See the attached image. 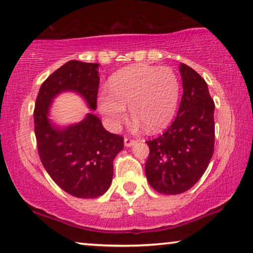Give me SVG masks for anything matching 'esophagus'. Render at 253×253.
<instances>
[{
	"label": "esophagus",
	"mask_w": 253,
	"mask_h": 253,
	"mask_svg": "<svg viewBox=\"0 0 253 253\" xmlns=\"http://www.w3.org/2000/svg\"><path fill=\"white\" fill-rule=\"evenodd\" d=\"M124 142H125V145L126 146H133L135 143H136V139L130 138V137H125V139H124Z\"/></svg>",
	"instance_id": "obj_1"
}]
</instances>
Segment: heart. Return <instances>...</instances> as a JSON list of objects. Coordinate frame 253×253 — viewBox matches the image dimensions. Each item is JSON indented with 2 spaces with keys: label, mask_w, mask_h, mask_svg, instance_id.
<instances>
[{
  "label": "heart",
  "mask_w": 253,
  "mask_h": 253,
  "mask_svg": "<svg viewBox=\"0 0 253 253\" xmlns=\"http://www.w3.org/2000/svg\"><path fill=\"white\" fill-rule=\"evenodd\" d=\"M110 94H101L99 109L110 127L117 128L126 118V107L150 131L167 126L175 116L179 101L180 82L171 68L138 65L114 75Z\"/></svg>",
  "instance_id": "1"
}]
</instances>
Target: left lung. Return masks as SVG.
Returning a JSON list of instances; mask_svg holds the SVG:
<instances>
[{
	"mask_svg": "<svg viewBox=\"0 0 253 253\" xmlns=\"http://www.w3.org/2000/svg\"><path fill=\"white\" fill-rule=\"evenodd\" d=\"M183 96L178 114L159 137L146 141L149 184L167 195L190 190L208 168L214 145V103L208 85L197 71L182 63Z\"/></svg>",
	"mask_w": 253,
	"mask_h": 253,
	"instance_id": "obj_1",
	"label": "left lung"
}]
</instances>
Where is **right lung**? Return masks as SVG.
<instances>
[{
  "instance_id": "right-lung-1",
  "label": "right lung",
  "mask_w": 253,
  "mask_h": 253,
  "mask_svg": "<svg viewBox=\"0 0 253 253\" xmlns=\"http://www.w3.org/2000/svg\"><path fill=\"white\" fill-rule=\"evenodd\" d=\"M99 63L71 60L50 75L41 86L34 110V127L40 159L54 183L68 194L94 199L110 187L114 159L124 148V137L104 129L95 115L65 128L48 119L52 100L73 90L96 109Z\"/></svg>"
}]
</instances>
